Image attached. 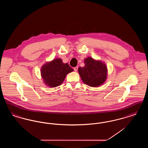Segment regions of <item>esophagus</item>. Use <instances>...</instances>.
Here are the masks:
<instances>
[{"label":"esophagus","instance_id":"esophagus-1","mask_svg":"<svg viewBox=\"0 0 148 148\" xmlns=\"http://www.w3.org/2000/svg\"><path fill=\"white\" fill-rule=\"evenodd\" d=\"M77 68H78V67H77V66H76V67H74V71H77Z\"/></svg>","mask_w":148,"mask_h":148}]
</instances>
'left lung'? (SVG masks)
Wrapping results in <instances>:
<instances>
[{
  "label": "left lung",
  "mask_w": 148,
  "mask_h": 148,
  "mask_svg": "<svg viewBox=\"0 0 148 148\" xmlns=\"http://www.w3.org/2000/svg\"><path fill=\"white\" fill-rule=\"evenodd\" d=\"M84 67H79L78 72L84 83L96 87L106 81L107 68L104 63L89 57L85 59Z\"/></svg>",
  "instance_id": "1"
}]
</instances>
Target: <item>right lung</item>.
I'll list each match as a JSON object with an SVG mask.
<instances>
[{"instance_id": "add662e5", "label": "right lung", "mask_w": 148, "mask_h": 148, "mask_svg": "<svg viewBox=\"0 0 148 148\" xmlns=\"http://www.w3.org/2000/svg\"><path fill=\"white\" fill-rule=\"evenodd\" d=\"M73 71L68 64L63 63L61 59H56L42 66L41 75L45 84L55 88L62 84L66 75Z\"/></svg>"}]
</instances>
